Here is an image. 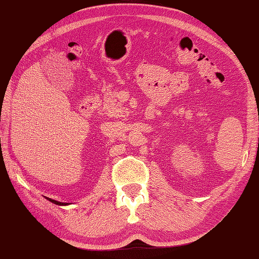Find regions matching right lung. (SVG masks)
I'll list each match as a JSON object with an SVG mask.
<instances>
[{
  "instance_id": "obj_1",
  "label": "right lung",
  "mask_w": 259,
  "mask_h": 259,
  "mask_svg": "<svg viewBox=\"0 0 259 259\" xmlns=\"http://www.w3.org/2000/svg\"><path fill=\"white\" fill-rule=\"evenodd\" d=\"M48 201H51L52 203H54V204H56V205H66V203H62V202H57V201H54V199H52V198H47Z\"/></svg>"
}]
</instances>
